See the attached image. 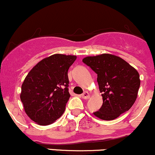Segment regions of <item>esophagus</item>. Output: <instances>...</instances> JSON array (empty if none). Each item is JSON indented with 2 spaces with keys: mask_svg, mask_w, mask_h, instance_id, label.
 <instances>
[{
  "mask_svg": "<svg viewBox=\"0 0 155 155\" xmlns=\"http://www.w3.org/2000/svg\"><path fill=\"white\" fill-rule=\"evenodd\" d=\"M81 98H84V99H88V98H91V96H90L89 93L88 92H84V93H83L82 95H81Z\"/></svg>",
  "mask_w": 155,
  "mask_h": 155,
  "instance_id": "obj_1",
  "label": "esophagus"
}]
</instances>
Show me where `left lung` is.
<instances>
[{"label": "left lung", "mask_w": 155, "mask_h": 155, "mask_svg": "<svg viewBox=\"0 0 155 155\" xmlns=\"http://www.w3.org/2000/svg\"><path fill=\"white\" fill-rule=\"evenodd\" d=\"M82 62L97 74L103 104L93 115L105 120L118 118L128 111L137 97L140 80L138 72L118 56L102 54L86 57Z\"/></svg>", "instance_id": "obj_1"}]
</instances>
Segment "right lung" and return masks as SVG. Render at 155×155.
<instances>
[{
	"mask_svg": "<svg viewBox=\"0 0 155 155\" xmlns=\"http://www.w3.org/2000/svg\"><path fill=\"white\" fill-rule=\"evenodd\" d=\"M76 56L56 54L42 59L27 74L20 100L29 118L37 124L49 125L64 113L70 96L69 68Z\"/></svg>",
	"mask_w": 155,
	"mask_h": 155,
	"instance_id": "1",
	"label": "right lung"
}]
</instances>
